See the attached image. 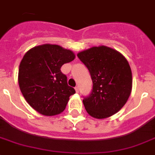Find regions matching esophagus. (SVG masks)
<instances>
[{"mask_svg":"<svg viewBox=\"0 0 155 155\" xmlns=\"http://www.w3.org/2000/svg\"><path fill=\"white\" fill-rule=\"evenodd\" d=\"M75 90H76V92L79 93V86H76V87H75Z\"/></svg>","mask_w":155,"mask_h":155,"instance_id":"1","label":"esophagus"}]
</instances>
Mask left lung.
Returning <instances> with one entry per match:
<instances>
[{
  "label": "left lung",
  "instance_id": "8db88e82",
  "mask_svg": "<svg viewBox=\"0 0 155 155\" xmlns=\"http://www.w3.org/2000/svg\"><path fill=\"white\" fill-rule=\"evenodd\" d=\"M88 68L93 82L90 95L83 100L89 115L105 118L125 105L132 91V72L121 53L106 46L93 47L77 54Z\"/></svg>",
  "mask_w": 155,
  "mask_h": 155
}]
</instances>
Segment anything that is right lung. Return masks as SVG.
Segmentation results:
<instances>
[{"mask_svg": "<svg viewBox=\"0 0 155 155\" xmlns=\"http://www.w3.org/2000/svg\"><path fill=\"white\" fill-rule=\"evenodd\" d=\"M70 50L55 44H43L28 51L18 68V85L31 107L44 115L62 112L69 97L76 93L61 72L65 63L75 59Z\"/></svg>", "mask_w": 155, "mask_h": 155, "instance_id": "1", "label": "right lung"}]
</instances>
